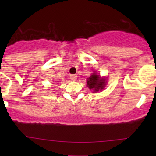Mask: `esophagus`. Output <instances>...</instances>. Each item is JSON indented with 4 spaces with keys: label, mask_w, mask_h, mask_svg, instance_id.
I'll use <instances>...</instances> for the list:
<instances>
[{
    "label": "esophagus",
    "mask_w": 156,
    "mask_h": 156,
    "mask_svg": "<svg viewBox=\"0 0 156 156\" xmlns=\"http://www.w3.org/2000/svg\"><path fill=\"white\" fill-rule=\"evenodd\" d=\"M70 78L72 80V81H75L77 79V75H71Z\"/></svg>",
    "instance_id": "1"
}]
</instances>
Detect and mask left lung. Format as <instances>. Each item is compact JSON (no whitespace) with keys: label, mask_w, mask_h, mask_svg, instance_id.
I'll return each mask as SVG.
<instances>
[{"label":"left lung","mask_w":156,"mask_h":156,"mask_svg":"<svg viewBox=\"0 0 156 156\" xmlns=\"http://www.w3.org/2000/svg\"><path fill=\"white\" fill-rule=\"evenodd\" d=\"M106 78H101L100 75L93 73L87 79V86L90 90H93L94 92H98L104 89L106 84Z\"/></svg>","instance_id":"8db88e82"}]
</instances>
